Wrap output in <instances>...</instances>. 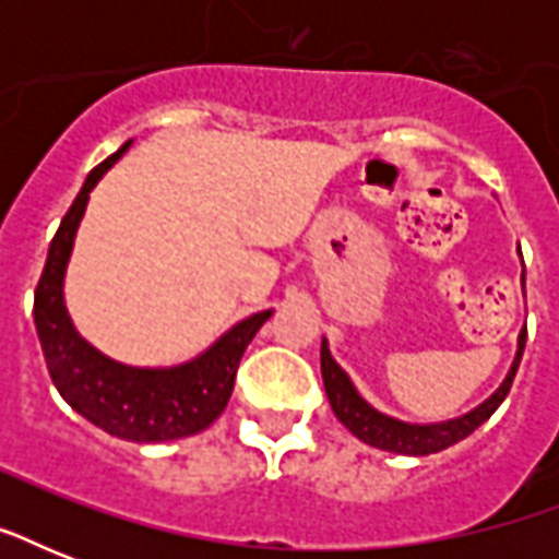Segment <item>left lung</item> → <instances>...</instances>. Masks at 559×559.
I'll list each match as a JSON object with an SVG mask.
<instances>
[{
	"label": "left lung",
	"mask_w": 559,
	"mask_h": 559,
	"mask_svg": "<svg viewBox=\"0 0 559 559\" xmlns=\"http://www.w3.org/2000/svg\"><path fill=\"white\" fill-rule=\"evenodd\" d=\"M525 266V263H522ZM525 281V275H522ZM525 336L528 331L520 333V348H516V359H513L511 371L504 377V382L490 394V397L476 406L473 412L461 417H452V420H443V424H406V420H397V417H389L377 412L371 403L359 397V391L354 389V382L340 366L336 359L331 357V348H328V340H322V380L324 391H328V400H331L333 415L340 417L342 424L348 426L350 432L357 435L359 441L368 443V447H377V450L397 452V455H432V452H441L452 443L464 441L469 432H476L478 426L485 424L487 417L493 415L496 408L502 406V400L508 397L511 391V382L516 377V368H520L522 350H525Z\"/></svg>",
	"instance_id": "left-lung-1"
}]
</instances>
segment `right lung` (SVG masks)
Here are the masks:
<instances>
[{"instance_id":"right-lung-1","label":"right lung","mask_w":559,"mask_h":559,"mask_svg":"<svg viewBox=\"0 0 559 559\" xmlns=\"http://www.w3.org/2000/svg\"><path fill=\"white\" fill-rule=\"evenodd\" d=\"M130 142L104 159L83 182L72 209L66 211L55 240L48 246L46 266L34 289V324L46 357L51 382L60 397L104 432L135 443L177 441L202 432L223 415L235 373L246 345L261 331L272 310L254 313L223 333L205 354L174 368H133L95 350L81 333L63 305V275L74 235L81 226L90 191L107 174Z\"/></svg>"}]
</instances>
